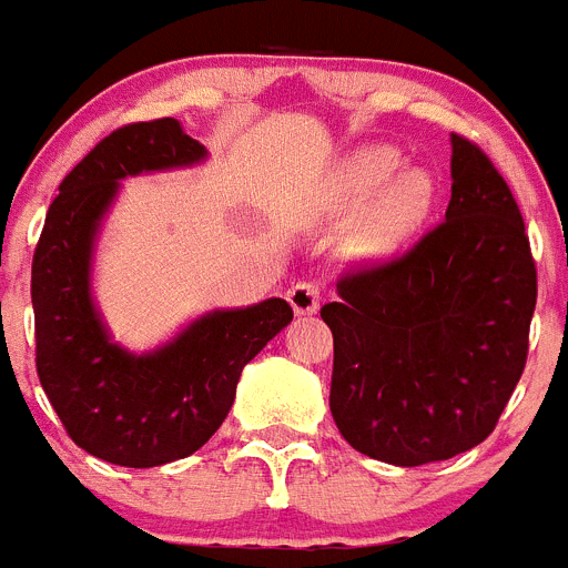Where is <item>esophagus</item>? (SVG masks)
<instances>
[{
  "label": "esophagus",
  "mask_w": 568,
  "mask_h": 568,
  "mask_svg": "<svg viewBox=\"0 0 568 568\" xmlns=\"http://www.w3.org/2000/svg\"><path fill=\"white\" fill-rule=\"evenodd\" d=\"M287 298L290 304H293L295 315H313L318 313L321 307V290L318 284H313V281H298V284H293Z\"/></svg>",
  "instance_id": "34e87169"
}]
</instances>
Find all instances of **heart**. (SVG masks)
<instances>
[{
  "label": "heart",
  "mask_w": 568,
  "mask_h": 568,
  "mask_svg": "<svg viewBox=\"0 0 568 568\" xmlns=\"http://www.w3.org/2000/svg\"><path fill=\"white\" fill-rule=\"evenodd\" d=\"M400 166V153L386 144L355 150L335 179V213H358L353 253L364 261H384L398 253L429 219L438 199L433 170Z\"/></svg>",
  "instance_id": "1"
}]
</instances>
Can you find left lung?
I'll return each mask as SVG.
<instances>
[{"mask_svg":"<svg viewBox=\"0 0 568 568\" xmlns=\"http://www.w3.org/2000/svg\"><path fill=\"white\" fill-rule=\"evenodd\" d=\"M446 222L384 267L338 281L329 409L353 449L395 466L466 453L498 424L526 366L538 301L509 184L453 133Z\"/></svg>","mask_w":568,"mask_h":568,"instance_id":"left-lung-1","label":"left lung"}]
</instances>
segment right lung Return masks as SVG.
Here are the masks:
<instances>
[{"instance_id":"right-lung-1","label":"right lung","mask_w":568,"mask_h":568,"mask_svg":"<svg viewBox=\"0 0 568 568\" xmlns=\"http://www.w3.org/2000/svg\"><path fill=\"white\" fill-rule=\"evenodd\" d=\"M207 148L175 119L119 128L64 175L33 253L37 373L73 444L148 469L202 449L227 418L241 369L293 321L284 298L210 310L148 353L113 341L93 301V255L124 179L195 168Z\"/></svg>"}]
</instances>
